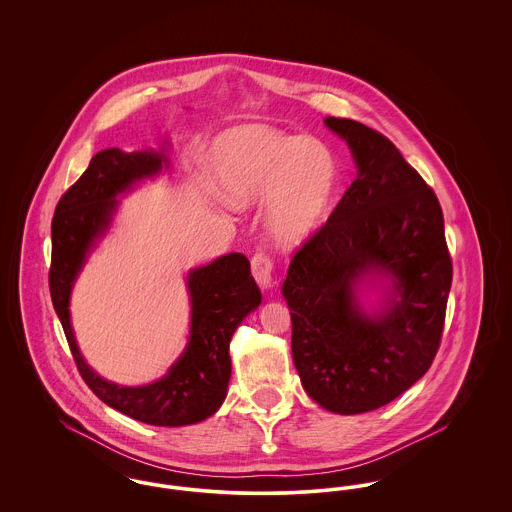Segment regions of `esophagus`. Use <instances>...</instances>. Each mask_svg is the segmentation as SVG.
Returning a JSON list of instances; mask_svg holds the SVG:
<instances>
[{
    "label": "esophagus",
    "instance_id": "obj_1",
    "mask_svg": "<svg viewBox=\"0 0 512 512\" xmlns=\"http://www.w3.org/2000/svg\"><path fill=\"white\" fill-rule=\"evenodd\" d=\"M251 272L255 276V280L263 286L270 288L272 282V274H274V257L267 251H257L251 257Z\"/></svg>",
    "mask_w": 512,
    "mask_h": 512
}]
</instances>
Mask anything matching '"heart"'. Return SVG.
Segmentation results:
<instances>
[{"mask_svg": "<svg viewBox=\"0 0 512 512\" xmlns=\"http://www.w3.org/2000/svg\"><path fill=\"white\" fill-rule=\"evenodd\" d=\"M336 180L334 153L311 136L245 126L220 147V195L232 207L267 201L268 232L278 244H299L317 228Z\"/></svg>", "mask_w": 512, "mask_h": 512, "instance_id": "heart-1", "label": "heart"}]
</instances>
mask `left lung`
Instances as JSON below:
<instances>
[{"label": "left lung", "instance_id": "8db88e82", "mask_svg": "<svg viewBox=\"0 0 512 512\" xmlns=\"http://www.w3.org/2000/svg\"><path fill=\"white\" fill-rule=\"evenodd\" d=\"M359 174L317 232L293 253L282 293L305 391L332 413L388 405L438 353L453 263L434 190L384 134L328 117ZM370 269L394 276L399 302L365 318L352 288Z\"/></svg>", "mask_w": 512, "mask_h": 512}]
</instances>
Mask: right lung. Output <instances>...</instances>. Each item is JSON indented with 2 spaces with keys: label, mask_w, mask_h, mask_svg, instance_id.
I'll use <instances>...</instances> for the list:
<instances>
[{
  "label": "right lung",
  "mask_w": 512,
  "mask_h": 512,
  "mask_svg": "<svg viewBox=\"0 0 512 512\" xmlns=\"http://www.w3.org/2000/svg\"><path fill=\"white\" fill-rule=\"evenodd\" d=\"M165 157L153 151L103 149L61 195L51 220L49 293L61 320L74 363L86 386L122 414L153 426H186L215 413L230 380L228 345L234 330L261 303L244 253H230L188 278L192 295V336L171 372L149 386L121 388L99 378L84 363L69 320V293L86 251L109 226L117 194L134 180L161 171Z\"/></svg>",
  "instance_id": "add662e5"
}]
</instances>
